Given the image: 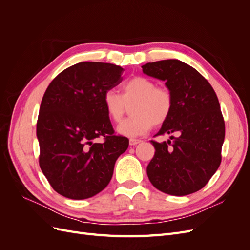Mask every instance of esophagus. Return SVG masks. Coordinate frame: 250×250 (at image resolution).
<instances>
[{"label": "esophagus", "mask_w": 250, "mask_h": 250, "mask_svg": "<svg viewBox=\"0 0 250 250\" xmlns=\"http://www.w3.org/2000/svg\"><path fill=\"white\" fill-rule=\"evenodd\" d=\"M142 141L141 140H137V139H130L129 140V145L130 146H135L138 145V144H140Z\"/></svg>", "instance_id": "1"}]
</instances>
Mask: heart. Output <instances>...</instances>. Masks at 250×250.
I'll return each instance as SVG.
<instances>
[{"instance_id":"obj_1","label":"heart","mask_w":250,"mask_h":250,"mask_svg":"<svg viewBox=\"0 0 250 250\" xmlns=\"http://www.w3.org/2000/svg\"><path fill=\"white\" fill-rule=\"evenodd\" d=\"M131 117L118 126V132L134 138L146 133L151 127L160 126L167 121L173 109V96L166 87H157L156 83L146 77L137 76L122 85V94L109 89L104 93L103 103L108 117L119 122L130 105Z\"/></svg>"}]
</instances>
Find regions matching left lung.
I'll return each mask as SVG.
<instances>
[{
  "instance_id": "left-lung-1",
  "label": "left lung",
  "mask_w": 250,
  "mask_h": 250,
  "mask_svg": "<svg viewBox=\"0 0 250 250\" xmlns=\"http://www.w3.org/2000/svg\"><path fill=\"white\" fill-rule=\"evenodd\" d=\"M142 69L165 81L173 96L171 115L155 134L171 135L173 144L151 141L155 153L147 167L148 178L169 195L197 192L221 164L225 125L215 90L197 70L177 59L149 62Z\"/></svg>"
}]
</instances>
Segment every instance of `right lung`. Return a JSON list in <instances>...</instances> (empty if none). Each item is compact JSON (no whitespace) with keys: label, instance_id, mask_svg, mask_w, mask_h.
Masks as SVG:
<instances>
[{"label":"right lung","instance_id":"1","mask_svg":"<svg viewBox=\"0 0 250 250\" xmlns=\"http://www.w3.org/2000/svg\"><path fill=\"white\" fill-rule=\"evenodd\" d=\"M123 72L111 63L79 62L58 74L42 97L36 125L40 166L66 198L86 199L104 190L129 145L127 138L115 135L103 103L104 93L120 84ZM100 136L103 143L93 142Z\"/></svg>","mask_w":250,"mask_h":250}]
</instances>
